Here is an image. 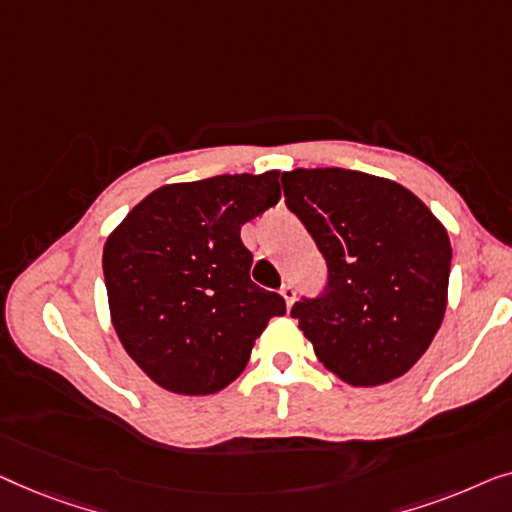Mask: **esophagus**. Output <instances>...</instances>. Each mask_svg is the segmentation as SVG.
Returning a JSON list of instances; mask_svg holds the SVG:
<instances>
[{"mask_svg": "<svg viewBox=\"0 0 512 512\" xmlns=\"http://www.w3.org/2000/svg\"><path fill=\"white\" fill-rule=\"evenodd\" d=\"M280 297L285 299V304H287V308H290L292 304H294V297H297V292H294V287H292V283H285L283 287H280Z\"/></svg>", "mask_w": 512, "mask_h": 512, "instance_id": "esophagus-1", "label": "esophagus"}]
</instances>
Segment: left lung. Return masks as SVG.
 <instances>
[{
    "instance_id": "obj_1",
    "label": "left lung",
    "mask_w": 512,
    "mask_h": 512,
    "mask_svg": "<svg viewBox=\"0 0 512 512\" xmlns=\"http://www.w3.org/2000/svg\"><path fill=\"white\" fill-rule=\"evenodd\" d=\"M283 190L329 269L325 297L292 308L315 355L352 387L403 376L448 306L452 248L443 222L408 187L364 171H285Z\"/></svg>"
}]
</instances>
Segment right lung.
Listing matches in <instances>:
<instances>
[{
    "label": "right lung",
    "instance_id": "right-lung-1",
    "mask_svg": "<svg viewBox=\"0 0 512 512\" xmlns=\"http://www.w3.org/2000/svg\"><path fill=\"white\" fill-rule=\"evenodd\" d=\"M280 171L169 183L104 243L109 311L122 348L164 390H225L285 301L250 280L241 227L280 199Z\"/></svg>",
    "mask_w": 512,
    "mask_h": 512
}]
</instances>
